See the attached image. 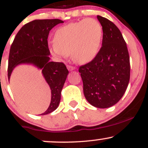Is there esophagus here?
I'll use <instances>...</instances> for the list:
<instances>
[{
  "label": "esophagus",
  "mask_w": 148,
  "mask_h": 148,
  "mask_svg": "<svg viewBox=\"0 0 148 148\" xmlns=\"http://www.w3.org/2000/svg\"><path fill=\"white\" fill-rule=\"evenodd\" d=\"M67 68L68 69V70H69V71H72V70H74V69H75V67H73V66H72V65H69V64H67Z\"/></svg>",
  "instance_id": "obj_1"
}]
</instances>
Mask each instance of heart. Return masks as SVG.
I'll return each instance as SVG.
<instances>
[{
  "label": "heart",
  "mask_w": 148,
  "mask_h": 148,
  "mask_svg": "<svg viewBox=\"0 0 148 148\" xmlns=\"http://www.w3.org/2000/svg\"><path fill=\"white\" fill-rule=\"evenodd\" d=\"M103 29L94 18L73 22L58 28L51 53L56 56L72 54L79 63H86L95 58L102 42Z\"/></svg>",
  "instance_id": "b5f03b06"
}]
</instances>
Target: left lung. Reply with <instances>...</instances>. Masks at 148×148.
I'll return each instance as SVG.
<instances>
[{
    "label": "left lung",
    "mask_w": 148,
    "mask_h": 148,
    "mask_svg": "<svg viewBox=\"0 0 148 148\" xmlns=\"http://www.w3.org/2000/svg\"><path fill=\"white\" fill-rule=\"evenodd\" d=\"M103 29L102 46L92 60L80 66L87 101L105 108L118 103L130 79V62L127 44L118 27L106 18L97 16Z\"/></svg>",
    "instance_id": "8db88e82"
}]
</instances>
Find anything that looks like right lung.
Here are the masks:
<instances>
[{
    "label": "right lung",
    "instance_id": "add662e5",
    "mask_svg": "<svg viewBox=\"0 0 148 148\" xmlns=\"http://www.w3.org/2000/svg\"><path fill=\"white\" fill-rule=\"evenodd\" d=\"M61 23H63V21L55 18L34 20L26 23L16 34L10 50L8 79L18 64H33L42 69V74L51 90L50 105L42 115L51 113L58 108L61 91L69 73L63 62L49 61L50 51L47 41L49 31Z\"/></svg>",
    "mask_w": 148,
    "mask_h": 148
}]
</instances>
